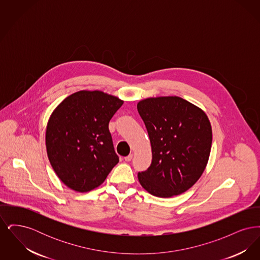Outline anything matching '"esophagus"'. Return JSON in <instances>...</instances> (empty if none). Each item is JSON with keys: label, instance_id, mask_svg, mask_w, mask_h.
<instances>
[{"label": "esophagus", "instance_id": "obj_1", "mask_svg": "<svg viewBox=\"0 0 260 260\" xmlns=\"http://www.w3.org/2000/svg\"><path fill=\"white\" fill-rule=\"evenodd\" d=\"M133 157H134V155L133 154H129L128 156H126V157H124V161H131L133 160Z\"/></svg>", "mask_w": 260, "mask_h": 260}]
</instances>
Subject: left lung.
<instances>
[{
    "label": "left lung",
    "instance_id": "8db88e82",
    "mask_svg": "<svg viewBox=\"0 0 260 260\" xmlns=\"http://www.w3.org/2000/svg\"><path fill=\"white\" fill-rule=\"evenodd\" d=\"M151 143L152 162L138 173L151 195L170 198L184 193L204 173L212 133L206 113L178 96L143 99L137 103Z\"/></svg>",
    "mask_w": 260,
    "mask_h": 260
}]
</instances>
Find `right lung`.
Instances as JSON below:
<instances>
[{
  "label": "right lung",
  "instance_id": "add662e5",
  "mask_svg": "<svg viewBox=\"0 0 260 260\" xmlns=\"http://www.w3.org/2000/svg\"><path fill=\"white\" fill-rule=\"evenodd\" d=\"M123 103L100 90H80L50 115L46 131L48 157L70 189L82 193L93 190L119 162L108 125Z\"/></svg>",
  "mask_w": 260,
  "mask_h": 260
}]
</instances>
